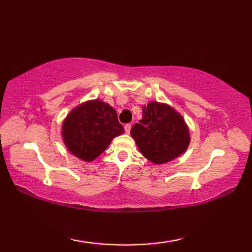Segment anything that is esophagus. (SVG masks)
I'll list each match as a JSON object with an SVG mask.
<instances>
[{
  "mask_svg": "<svg viewBox=\"0 0 252 252\" xmlns=\"http://www.w3.org/2000/svg\"><path fill=\"white\" fill-rule=\"evenodd\" d=\"M124 128H125V132L127 134H129L130 133V128H132V125H130V124H126V125L124 126Z\"/></svg>",
  "mask_w": 252,
  "mask_h": 252,
  "instance_id": "esophagus-1",
  "label": "esophagus"
}]
</instances>
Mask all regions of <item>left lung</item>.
<instances>
[{
	"label": "left lung",
	"mask_w": 252,
	"mask_h": 252,
	"mask_svg": "<svg viewBox=\"0 0 252 252\" xmlns=\"http://www.w3.org/2000/svg\"><path fill=\"white\" fill-rule=\"evenodd\" d=\"M142 155L155 164L167 163L185 153L189 130L185 120L171 106L150 102L143 117L130 129Z\"/></svg>",
	"instance_id": "left-lung-1"
}]
</instances>
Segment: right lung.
I'll return each mask as SVG.
<instances>
[{
    "label": "right lung",
    "mask_w": 252,
    "mask_h": 252,
    "mask_svg": "<svg viewBox=\"0 0 252 252\" xmlns=\"http://www.w3.org/2000/svg\"><path fill=\"white\" fill-rule=\"evenodd\" d=\"M125 130L116 110L104 102L89 101L70 112L63 123V140L74 156L91 161Z\"/></svg>",
    "instance_id": "right-lung-1"
}]
</instances>
